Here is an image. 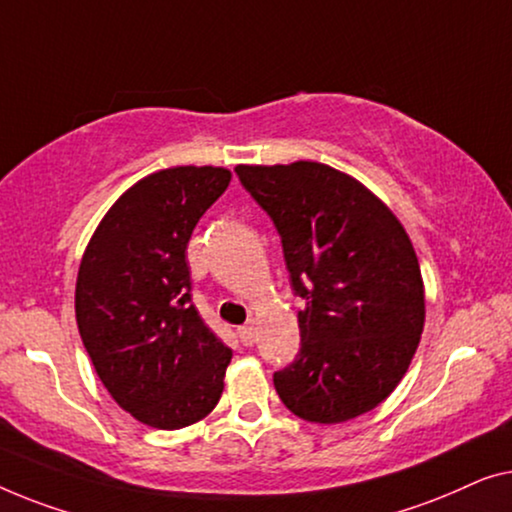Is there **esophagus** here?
Returning a JSON list of instances; mask_svg holds the SVG:
<instances>
[{
	"label": "esophagus",
	"mask_w": 512,
	"mask_h": 512,
	"mask_svg": "<svg viewBox=\"0 0 512 512\" xmlns=\"http://www.w3.org/2000/svg\"><path fill=\"white\" fill-rule=\"evenodd\" d=\"M241 338L243 345H253L255 343V322H248V325L239 327V331H236Z\"/></svg>",
	"instance_id": "obj_1"
}]
</instances>
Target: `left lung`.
Segmentation results:
<instances>
[{
  "label": "left lung",
  "mask_w": 512,
  "mask_h": 512,
  "mask_svg": "<svg viewBox=\"0 0 512 512\" xmlns=\"http://www.w3.org/2000/svg\"><path fill=\"white\" fill-rule=\"evenodd\" d=\"M276 225L299 311L301 348L273 373L280 401L315 424L369 413L406 376L424 329L415 248L390 208L329 164H239Z\"/></svg>",
  "instance_id": "1"
}]
</instances>
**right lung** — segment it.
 Returning a JSON list of instances; mask_svg holds the SVG:
<instances>
[{
  "label": "right lung",
  "mask_w": 512,
  "mask_h": 512,
  "mask_svg": "<svg viewBox=\"0 0 512 512\" xmlns=\"http://www.w3.org/2000/svg\"><path fill=\"white\" fill-rule=\"evenodd\" d=\"M229 181L225 167L141 178L109 208L78 266L85 350L115 403L148 427H190L225 390L232 350L192 306L185 250Z\"/></svg>",
  "instance_id": "add662e5"
}]
</instances>
